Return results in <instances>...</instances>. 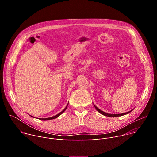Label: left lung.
I'll list each match as a JSON object with an SVG mask.
<instances>
[{
    "label": "left lung",
    "mask_w": 157,
    "mask_h": 157,
    "mask_svg": "<svg viewBox=\"0 0 157 157\" xmlns=\"http://www.w3.org/2000/svg\"><path fill=\"white\" fill-rule=\"evenodd\" d=\"M94 105L95 108L96 109V110L99 112V113H101V114H102V115H104V116H107V117H116L122 116H124V115H125V114H127L130 113V112L132 111V110H130V111L127 112V113H123V114H108V113H104V112H103L102 110H100L99 108H98L95 105Z\"/></svg>",
    "instance_id": "1"
}]
</instances>
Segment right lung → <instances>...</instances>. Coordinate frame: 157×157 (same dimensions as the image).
Listing matches in <instances>:
<instances>
[{"label": "right lung", "instance_id": "right-lung-1", "mask_svg": "<svg viewBox=\"0 0 157 157\" xmlns=\"http://www.w3.org/2000/svg\"><path fill=\"white\" fill-rule=\"evenodd\" d=\"M68 105H67L66 106V107L61 112V113H59V114H58L57 115H56V116H53V117H48V118H41V119H40V120H43V121H47V120H52V119H56V118H57L58 117H59L61 114H63L64 112L66 110V108H67V107H68ZM31 117H33V116H30Z\"/></svg>", "mask_w": 157, "mask_h": 157}]
</instances>
